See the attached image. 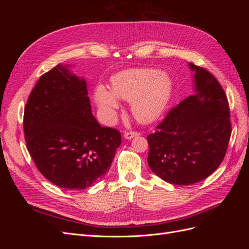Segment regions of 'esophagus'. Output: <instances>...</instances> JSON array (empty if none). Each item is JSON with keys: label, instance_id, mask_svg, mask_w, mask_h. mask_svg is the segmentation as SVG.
<instances>
[{"label": "esophagus", "instance_id": "esophagus-1", "mask_svg": "<svg viewBox=\"0 0 249 249\" xmlns=\"http://www.w3.org/2000/svg\"><path fill=\"white\" fill-rule=\"evenodd\" d=\"M136 136H139V133H137V132H125L124 134V137L126 140H130V139L136 137Z\"/></svg>", "mask_w": 249, "mask_h": 249}]
</instances>
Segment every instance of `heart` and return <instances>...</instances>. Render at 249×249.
Listing matches in <instances>:
<instances>
[{"instance_id":"1","label":"heart","mask_w":249,"mask_h":249,"mask_svg":"<svg viewBox=\"0 0 249 249\" xmlns=\"http://www.w3.org/2000/svg\"><path fill=\"white\" fill-rule=\"evenodd\" d=\"M172 93V82L156 70H129L112 81V90L97 85L94 102L107 124L114 123L119 99L131 103V112L140 124H152L166 109Z\"/></svg>"}]
</instances>
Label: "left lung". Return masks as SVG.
I'll list each match as a JSON object with an SVG mask.
<instances>
[{
	"instance_id": "8db88e82",
	"label": "left lung",
	"mask_w": 249,
	"mask_h": 249,
	"mask_svg": "<svg viewBox=\"0 0 249 249\" xmlns=\"http://www.w3.org/2000/svg\"><path fill=\"white\" fill-rule=\"evenodd\" d=\"M194 94L173 108L147 136V163L156 176L175 185L205 179L221 164L231 125L229 102L212 73L193 63Z\"/></svg>"
}]
</instances>
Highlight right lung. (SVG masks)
<instances>
[{"label": "right lung", "mask_w": 249, "mask_h": 249, "mask_svg": "<svg viewBox=\"0 0 249 249\" xmlns=\"http://www.w3.org/2000/svg\"><path fill=\"white\" fill-rule=\"evenodd\" d=\"M58 64L40 77L24 113L27 148L41 175L69 190L91 187L110 169L122 135L92 115L85 78Z\"/></svg>", "instance_id": "1"}]
</instances>
